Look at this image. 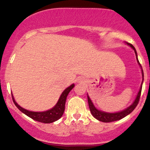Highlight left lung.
<instances>
[{
  "label": "left lung",
  "instance_id": "left-lung-1",
  "mask_svg": "<svg viewBox=\"0 0 150 150\" xmlns=\"http://www.w3.org/2000/svg\"><path fill=\"white\" fill-rule=\"evenodd\" d=\"M127 44L132 47L134 51H135V53L136 54V56H137V62H138L139 65H140V62H139L138 59H137V52H136V50L135 49L133 46L130 43H127ZM142 77L144 78V73H143V70H142ZM143 80V79H142ZM141 91H142V86H141L140 91H139L138 94H137V97H136L135 101L133 102L131 106H129L128 108H127L126 109H125L124 111H120V112H118V113H106V112H103V111H99V110L97 109L93 105L92 101L91 99H89V96H87V100H88V104H89V110H90V112L92 114V116L94 117L95 118H97V120H100V121L104 122V123H110V122H113V121H116V120H118L122 119L123 118H124L126 116H128V114H130V113L133 111L134 109L136 108L137 105L138 104L139 101H140V95H141Z\"/></svg>",
  "mask_w": 150,
  "mask_h": 150
}]
</instances>
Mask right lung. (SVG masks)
Segmentation results:
<instances>
[{
    "instance_id": "1",
    "label": "right lung",
    "mask_w": 150,
    "mask_h": 150,
    "mask_svg": "<svg viewBox=\"0 0 150 150\" xmlns=\"http://www.w3.org/2000/svg\"><path fill=\"white\" fill-rule=\"evenodd\" d=\"M74 86L75 85H74V84H73L69 87L65 89L63 91V92L62 93L61 97L59 98V100H58L56 106L51 108V109L49 110V111H44V112H34V111H28V110H26L25 108H22L21 106H19L15 102L14 98L13 97V94H12V98H13V102H14L15 105L18 108V109L20 110L25 115H27V116L30 117L31 118H32L34 120L41 122V123H50L58 120L63 116L65 110V104L67 96H68V93L70 92V90L73 88Z\"/></svg>"
}]
</instances>
